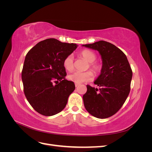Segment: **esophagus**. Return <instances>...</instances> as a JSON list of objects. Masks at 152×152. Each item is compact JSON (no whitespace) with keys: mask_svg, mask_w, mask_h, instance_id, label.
Listing matches in <instances>:
<instances>
[{"mask_svg":"<svg viewBox=\"0 0 152 152\" xmlns=\"http://www.w3.org/2000/svg\"><path fill=\"white\" fill-rule=\"evenodd\" d=\"M80 84H77V83H75V87H77V86H79Z\"/></svg>","mask_w":152,"mask_h":152,"instance_id":"obj_1","label":"esophagus"}]
</instances>
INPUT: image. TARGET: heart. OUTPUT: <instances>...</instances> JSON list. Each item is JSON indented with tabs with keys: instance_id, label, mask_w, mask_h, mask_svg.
Returning a JSON list of instances; mask_svg holds the SVG:
<instances>
[{
	"instance_id": "heart-1",
	"label": "heart",
	"mask_w": 152,
	"mask_h": 152,
	"mask_svg": "<svg viewBox=\"0 0 152 152\" xmlns=\"http://www.w3.org/2000/svg\"><path fill=\"white\" fill-rule=\"evenodd\" d=\"M80 55L86 61L89 63V68L94 72V74H98L102 70V66L98 63H94L97 58L96 54L94 52L91 51L89 50H84L80 53ZM63 64L65 70L69 72L72 71L74 68V63H73V58L72 55H69L64 59ZM93 77V73L89 71L85 72H74L68 75L69 80L77 84H80L84 82H89L92 80Z\"/></svg>"
}]
</instances>
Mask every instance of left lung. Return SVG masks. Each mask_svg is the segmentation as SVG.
I'll return each instance as SVG.
<instances>
[{
    "label": "left lung",
    "instance_id": "left-lung-1",
    "mask_svg": "<svg viewBox=\"0 0 152 152\" xmlns=\"http://www.w3.org/2000/svg\"><path fill=\"white\" fill-rule=\"evenodd\" d=\"M82 46L98 50L102 59L101 73L94 84L87 86L83 95L86 110L98 118H106L116 113L126 102L130 92L132 72L127 58L115 45L100 40Z\"/></svg>",
    "mask_w": 152,
    "mask_h": 152
}]
</instances>
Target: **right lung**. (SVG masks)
Here are the masks:
<instances>
[{"instance_id":"obj_1","label":"right lung","mask_w":152,"mask_h":152,"mask_svg":"<svg viewBox=\"0 0 152 152\" xmlns=\"http://www.w3.org/2000/svg\"><path fill=\"white\" fill-rule=\"evenodd\" d=\"M77 46L48 39L37 44L26 54L21 73L24 93L41 115L52 116L61 112L75 90L74 83L65 79L66 73L63 63Z\"/></svg>"}]
</instances>
